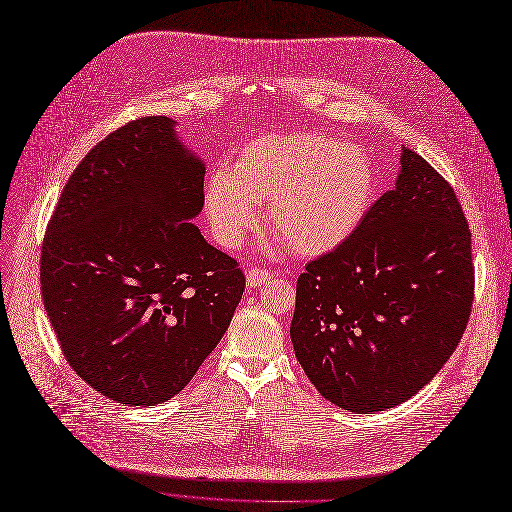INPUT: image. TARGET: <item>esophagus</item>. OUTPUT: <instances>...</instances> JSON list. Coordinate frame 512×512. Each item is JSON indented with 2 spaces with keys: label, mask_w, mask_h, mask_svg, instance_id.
<instances>
[{
  "label": "esophagus",
  "mask_w": 512,
  "mask_h": 512,
  "mask_svg": "<svg viewBox=\"0 0 512 512\" xmlns=\"http://www.w3.org/2000/svg\"><path fill=\"white\" fill-rule=\"evenodd\" d=\"M271 277H273V273L266 271V269H248V273H246V279H248L250 287H258L266 281H271Z\"/></svg>",
  "instance_id": "34e87169"
}]
</instances>
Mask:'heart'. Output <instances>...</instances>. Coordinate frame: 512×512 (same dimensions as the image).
I'll use <instances>...</instances> for the list:
<instances>
[{"mask_svg": "<svg viewBox=\"0 0 512 512\" xmlns=\"http://www.w3.org/2000/svg\"><path fill=\"white\" fill-rule=\"evenodd\" d=\"M375 166L358 145L319 133H271L250 141L206 181V212L214 239L241 246L260 218L298 256H323L360 227L375 196Z\"/></svg>", "mask_w": 512, "mask_h": 512, "instance_id": "heart-1", "label": "heart"}]
</instances>
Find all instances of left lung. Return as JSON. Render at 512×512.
Wrapping results in <instances>:
<instances>
[{
    "label": "left lung",
    "mask_w": 512,
    "mask_h": 512,
    "mask_svg": "<svg viewBox=\"0 0 512 512\" xmlns=\"http://www.w3.org/2000/svg\"><path fill=\"white\" fill-rule=\"evenodd\" d=\"M396 189L298 277L289 335L319 394L354 415L415 396L456 350L473 306L471 229L452 185L402 148Z\"/></svg>",
    "instance_id": "8db88e82"
}]
</instances>
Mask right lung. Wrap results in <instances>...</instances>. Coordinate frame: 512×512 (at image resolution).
Returning a JSON list of instances; mask_svg holds the SVG:
<instances>
[{
	"instance_id": "add662e5",
	"label": "right lung",
	"mask_w": 512,
	"mask_h": 512,
	"mask_svg": "<svg viewBox=\"0 0 512 512\" xmlns=\"http://www.w3.org/2000/svg\"><path fill=\"white\" fill-rule=\"evenodd\" d=\"M204 175L175 120L143 116L81 160L47 223L45 312L72 371L120 404L179 394L243 296L237 260L189 223Z\"/></svg>"
}]
</instances>
